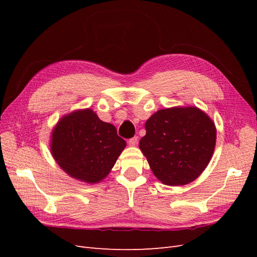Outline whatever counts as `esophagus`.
<instances>
[{"instance_id": "1", "label": "esophagus", "mask_w": 257, "mask_h": 257, "mask_svg": "<svg viewBox=\"0 0 257 257\" xmlns=\"http://www.w3.org/2000/svg\"><path fill=\"white\" fill-rule=\"evenodd\" d=\"M137 143H138V137H137V136H134L133 138H131L130 141H128V144H130V146H132V147L136 146Z\"/></svg>"}]
</instances>
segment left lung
<instances>
[{"label": "left lung", "instance_id": "left-lung-1", "mask_svg": "<svg viewBox=\"0 0 257 257\" xmlns=\"http://www.w3.org/2000/svg\"><path fill=\"white\" fill-rule=\"evenodd\" d=\"M145 127L139 149L162 183L176 186L191 183L212 158L215 124L196 106L160 109L147 120Z\"/></svg>", "mask_w": 257, "mask_h": 257}]
</instances>
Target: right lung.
<instances>
[{
    "mask_svg": "<svg viewBox=\"0 0 257 257\" xmlns=\"http://www.w3.org/2000/svg\"><path fill=\"white\" fill-rule=\"evenodd\" d=\"M125 147L112 124L100 120L90 108L62 116L50 136L57 164L69 177L88 184L103 181Z\"/></svg>",
    "mask_w": 257,
    "mask_h": 257,
    "instance_id": "1",
    "label": "right lung"
}]
</instances>
